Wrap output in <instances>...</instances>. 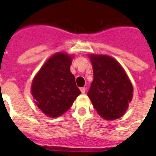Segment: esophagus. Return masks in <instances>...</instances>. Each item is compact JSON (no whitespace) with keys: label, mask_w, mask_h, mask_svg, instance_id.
<instances>
[{"label":"esophagus","mask_w":156,"mask_h":156,"mask_svg":"<svg viewBox=\"0 0 156 156\" xmlns=\"http://www.w3.org/2000/svg\"><path fill=\"white\" fill-rule=\"evenodd\" d=\"M80 90H81V92L83 93V94H84V93L86 92V87H81Z\"/></svg>","instance_id":"1"}]
</instances>
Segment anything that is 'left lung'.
<instances>
[{
	"label": "left lung",
	"instance_id": "obj_1",
	"mask_svg": "<svg viewBox=\"0 0 156 156\" xmlns=\"http://www.w3.org/2000/svg\"><path fill=\"white\" fill-rule=\"evenodd\" d=\"M94 79L87 95L100 116L106 120L120 118L133 97V87L121 65L103 55L90 56Z\"/></svg>",
	"mask_w": 156,
	"mask_h": 156
}]
</instances>
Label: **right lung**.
Segmentation results:
<instances>
[{
    "label": "right lung",
    "instance_id": "add662e5",
    "mask_svg": "<svg viewBox=\"0 0 156 156\" xmlns=\"http://www.w3.org/2000/svg\"><path fill=\"white\" fill-rule=\"evenodd\" d=\"M70 56L58 52L44 65L31 85L35 103L48 116L56 117L69 109L81 94L70 72Z\"/></svg>",
    "mask_w": 156,
    "mask_h": 156
}]
</instances>
